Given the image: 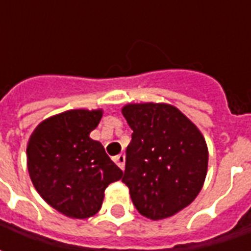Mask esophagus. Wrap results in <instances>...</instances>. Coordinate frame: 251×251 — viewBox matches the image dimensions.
Wrapping results in <instances>:
<instances>
[{"label": "esophagus", "instance_id": "esophagus-1", "mask_svg": "<svg viewBox=\"0 0 251 251\" xmlns=\"http://www.w3.org/2000/svg\"><path fill=\"white\" fill-rule=\"evenodd\" d=\"M114 163L117 164L121 169L125 168V154H118V156H115Z\"/></svg>", "mask_w": 251, "mask_h": 251}]
</instances>
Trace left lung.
Segmentation results:
<instances>
[{"mask_svg": "<svg viewBox=\"0 0 251 251\" xmlns=\"http://www.w3.org/2000/svg\"><path fill=\"white\" fill-rule=\"evenodd\" d=\"M122 114L133 130L122 181L133 204L152 221L185 208L199 195L208 167L200 130L168 103H127Z\"/></svg>", "mask_w": 251, "mask_h": 251, "instance_id": "1", "label": "left lung"}]
</instances>
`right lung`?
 <instances>
[{
	"label": "right lung",
	"instance_id": "obj_1",
	"mask_svg": "<svg viewBox=\"0 0 251 251\" xmlns=\"http://www.w3.org/2000/svg\"><path fill=\"white\" fill-rule=\"evenodd\" d=\"M103 110H67L36 126L26 145V164L33 187L63 215L94 216L102 207L104 189L124 172L90 138Z\"/></svg>",
	"mask_w": 251,
	"mask_h": 251
}]
</instances>
